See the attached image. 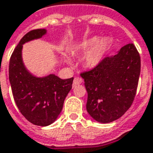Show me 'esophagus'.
<instances>
[{
	"instance_id": "1",
	"label": "esophagus",
	"mask_w": 153,
	"mask_h": 153,
	"mask_svg": "<svg viewBox=\"0 0 153 153\" xmlns=\"http://www.w3.org/2000/svg\"><path fill=\"white\" fill-rule=\"evenodd\" d=\"M82 79L81 77H75L74 81H73V86L79 84H82Z\"/></svg>"
}]
</instances>
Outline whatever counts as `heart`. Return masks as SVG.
<instances>
[{
    "instance_id": "obj_1",
    "label": "heart",
    "mask_w": 153,
    "mask_h": 153,
    "mask_svg": "<svg viewBox=\"0 0 153 153\" xmlns=\"http://www.w3.org/2000/svg\"><path fill=\"white\" fill-rule=\"evenodd\" d=\"M109 48V43L105 39H99L97 37L83 41L76 48V52L79 54H85L84 64L86 68H93L102 62ZM68 62H71L68 59Z\"/></svg>"
}]
</instances>
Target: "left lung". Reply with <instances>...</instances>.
Returning a JSON list of instances; mask_svg holds the SVG:
<instances>
[{"label":"left lung","mask_w":153,"mask_h":153,"mask_svg":"<svg viewBox=\"0 0 153 153\" xmlns=\"http://www.w3.org/2000/svg\"><path fill=\"white\" fill-rule=\"evenodd\" d=\"M140 70L137 48L128 44L115 55L105 57L96 68L81 73L88 94L89 114L102 123L120 119L133 104Z\"/></svg>","instance_id":"8db88e82"}]
</instances>
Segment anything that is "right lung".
I'll list each match as a JSON object with an SVG mask.
<instances>
[{"label":"right lung","instance_id":"obj_1","mask_svg":"<svg viewBox=\"0 0 153 153\" xmlns=\"http://www.w3.org/2000/svg\"><path fill=\"white\" fill-rule=\"evenodd\" d=\"M46 33L45 29L27 33L15 48L9 64V80L16 105L28 121L38 126H48L57 120L73 82V77L61 79L54 74L37 77L24 65L23 44Z\"/></svg>","mask_w":153,"mask_h":153}]
</instances>
